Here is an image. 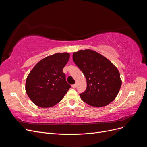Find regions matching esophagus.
Listing matches in <instances>:
<instances>
[{"mask_svg": "<svg viewBox=\"0 0 147 147\" xmlns=\"http://www.w3.org/2000/svg\"><path fill=\"white\" fill-rule=\"evenodd\" d=\"M76 84H72V87L73 88H76Z\"/></svg>", "mask_w": 147, "mask_h": 147, "instance_id": "34e87169", "label": "esophagus"}]
</instances>
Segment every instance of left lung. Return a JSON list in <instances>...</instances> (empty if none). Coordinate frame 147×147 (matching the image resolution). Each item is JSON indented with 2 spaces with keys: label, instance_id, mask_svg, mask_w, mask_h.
Returning a JSON list of instances; mask_svg holds the SVG:
<instances>
[{
  "label": "left lung",
  "instance_id": "8db88e82",
  "mask_svg": "<svg viewBox=\"0 0 147 147\" xmlns=\"http://www.w3.org/2000/svg\"><path fill=\"white\" fill-rule=\"evenodd\" d=\"M73 60L87 82L86 90L80 94L82 100L97 107L112 102L121 86L120 75L116 67L104 56L91 50L74 53Z\"/></svg>",
  "mask_w": 147,
  "mask_h": 147
}]
</instances>
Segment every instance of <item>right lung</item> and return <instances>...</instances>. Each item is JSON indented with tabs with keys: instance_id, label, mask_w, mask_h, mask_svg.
Instances as JSON below:
<instances>
[{
	"instance_id": "1",
	"label": "right lung",
	"mask_w": 147,
	"mask_h": 147,
	"mask_svg": "<svg viewBox=\"0 0 147 147\" xmlns=\"http://www.w3.org/2000/svg\"><path fill=\"white\" fill-rule=\"evenodd\" d=\"M68 53H56L35 65L26 79V91L38 107H50L58 103L71 87L63 69L69 59Z\"/></svg>"
}]
</instances>
